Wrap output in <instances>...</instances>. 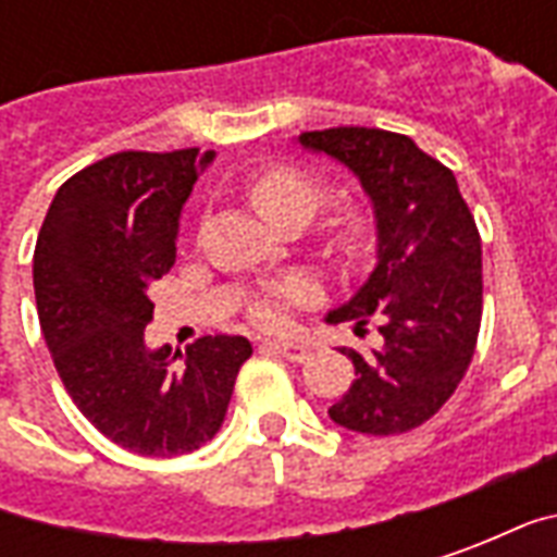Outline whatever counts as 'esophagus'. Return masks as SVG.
I'll return each instance as SVG.
<instances>
[{
    "instance_id": "34e87169",
    "label": "esophagus",
    "mask_w": 557,
    "mask_h": 557,
    "mask_svg": "<svg viewBox=\"0 0 557 557\" xmlns=\"http://www.w3.org/2000/svg\"><path fill=\"white\" fill-rule=\"evenodd\" d=\"M268 349H274L280 355V358H286V361L292 363H304L307 358H310V349L307 346H301V343H265Z\"/></svg>"
}]
</instances>
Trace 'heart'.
<instances>
[{
    "label": "heart",
    "instance_id": "heart-1",
    "mask_svg": "<svg viewBox=\"0 0 557 557\" xmlns=\"http://www.w3.org/2000/svg\"><path fill=\"white\" fill-rule=\"evenodd\" d=\"M244 190L250 196L253 208L271 223H304L325 202L327 182L319 172L298 166V163H271L265 170L253 172ZM375 223L370 211L361 206H339L325 223V242L346 262H358L373 247ZM310 295L307 280H286L274 289L262 292L250 301L247 313L259 327L283 325V307L298 304Z\"/></svg>",
    "mask_w": 557,
    "mask_h": 557
}]
</instances>
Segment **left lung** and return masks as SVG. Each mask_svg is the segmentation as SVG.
<instances>
[{
  "mask_svg": "<svg viewBox=\"0 0 557 557\" xmlns=\"http://www.w3.org/2000/svg\"><path fill=\"white\" fill-rule=\"evenodd\" d=\"M301 146L346 163L373 199L379 262L327 322L379 325L370 355L343 349L355 382L327 409L363 435L409 432L442 409L474 358L483 315V259L474 214L454 172L409 137L379 127L307 131Z\"/></svg>",
  "mask_w": 557,
  "mask_h": 557,
  "instance_id": "obj_1",
  "label": "left lung"
}]
</instances>
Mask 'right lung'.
<instances>
[{
  "label": "right lung",
  "instance_id": "add662e5",
  "mask_svg": "<svg viewBox=\"0 0 557 557\" xmlns=\"http://www.w3.org/2000/svg\"><path fill=\"white\" fill-rule=\"evenodd\" d=\"M199 148L119 151L71 175L35 244V304L62 385L95 430L143 456H178L223 426L250 339L199 337L151 351L148 289L175 262Z\"/></svg>",
  "mask_w": 557,
  "mask_h": 557
}]
</instances>
